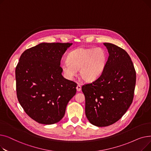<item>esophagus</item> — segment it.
Returning a JSON list of instances; mask_svg holds the SVG:
<instances>
[{"mask_svg":"<svg viewBox=\"0 0 151 151\" xmlns=\"http://www.w3.org/2000/svg\"><path fill=\"white\" fill-rule=\"evenodd\" d=\"M76 90L77 91H80L81 90V86L80 84H78L76 86Z\"/></svg>","mask_w":151,"mask_h":151,"instance_id":"obj_1","label":"esophagus"}]
</instances>
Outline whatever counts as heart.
I'll return each mask as SVG.
<instances>
[{
  "label": "heart",
  "mask_w": 151,
  "mask_h": 151,
  "mask_svg": "<svg viewBox=\"0 0 151 151\" xmlns=\"http://www.w3.org/2000/svg\"><path fill=\"white\" fill-rule=\"evenodd\" d=\"M107 59V53L101 47H80L68 54L67 62L63 63L62 68L69 79H72L80 70L83 80L91 82L97 80L104 71Z\"/></svg>",
  "instance_id": "heart-1"
}]
</instances>
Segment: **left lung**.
Wrapping results in <instances>:
<instances>
[{
  "label": "left lung",
  "instance_id": "left-lung-1",
  "mask_svg": "<svg viewBox=\"0 0 151 151\" xmlns=\"http://www.w3.org/2000/svg\"><path fill=\"white\" fill-rule=\"evenodd\" d=\"M104 45L109 56L104 71L81 88L86 116L97 127L112 125L120 119L132 104L136 84V71L129 54L114 44Z\"/></svg>",
  "mask_w": 151,
  "mask_h": 151
}]
</instances>
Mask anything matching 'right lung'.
Wrapping results in <instances>:
<instances>
[{"instance_id":"right-lung-1","label":"right lung","mask_w":151,"mask_h":151,"mask_svg":"<svg viewBox=\"0 0 151 151\" xmlns=\"http://www.w3.org/2000/svg\"><path fill=\"white\" fill-rule=\"evenodd\" d=\"M72 43H42L24 51L16 67L17 98L26 113L40 124L60 121L77 84L64 78L60 66Z\"/></svg>"}]
</instances>
